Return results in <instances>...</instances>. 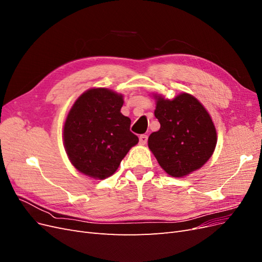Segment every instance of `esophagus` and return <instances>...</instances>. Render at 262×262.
<instances>
[{"mask_svg":"<svg viewBox=\"0 0 262 262\" xmlns=\"http://www.w3.org/2000/svg\"><path fill=\"white\" fill-rule=\"evenodd\" d=\"M139 140H140V144L144 145V144H146V142H147V136H146V134H141Z\"/></svg>","mask_w":262,"mask_h":262,"instance_id":"1","label":"esophagus"}]
</instances>
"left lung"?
I'll list each match as a JSON object with an SVG mask.
<instances>
[{"label": "left lung", "mask_w": 262, "mask_h": 262, "mask_svg": "<svg viewBox=\"0 0 262 262\" xmlns=\"http://www.w3.org/2000/svg\"><path fill=\"white\" fill-rule=\"evenodd\" d=\"M154 114L161 129L148 137V147L168 175L184 177L209 161L216 131L199 100L186 93L172 100L158 97Z\"/></svg>", "instance_id": "1"}]
</instances>
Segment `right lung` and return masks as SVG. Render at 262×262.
<instances>
[{
  "label": "right lung",
  "mask_w": 262,
  "mask_h": 262,
  "mask_svg": "<svg viewBox=\"0 0 262 262\" xmlns=\"http://www.w3.org/2000/svg\"><path fill=\"white\" fill-rule=\"evenodd\" d=\"M122 105L121 95L106 89H92L75 101L63 136L68 156L78 171L98 179L112 176L139 142L130 131V118L120 113Z\"/></svg>",
  "instance_id": "obj_1"
}]
</instances>
